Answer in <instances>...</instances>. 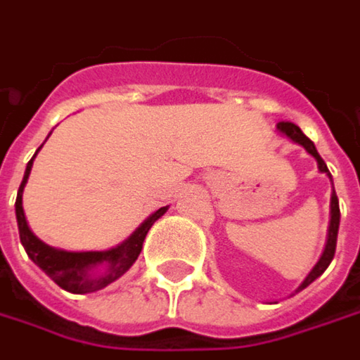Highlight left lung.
<instances>
[{
  "label": "left lung",
  "mask_w": 360,
  "mask_h": 360,
  "mask_svg": "<svg viewBox=\"0 0 360 360\" xmlns=\"http://www.w3.org/2000/svg\"><path fill=\"white\" fill-rule=\"evenodd\" d=\"M280 133L284 134V136H288L292 143H296V145H300V147H304L306 153L308 155H312L314 159H316V163H319V171L321 173H326L328 177H330V173H328V167L326 163L322 161V157L319 155V150L314 147V143L306 136L302 131H300V127H296L294 122H278V127H276ZM333 181V177H330ZM338 224H340V210H338V197L335 193V187H333V197H330V226H328V238H326V245H324V252H322L321 259L316 262V266L312 268V272L306 276V280L300 284V288L298 290H304L308 284H312L319 276H321L326 268H328V264L333 262L335 258V250H336V236H338Z\"/></svg>",
  "instance_id": "obj_1"
}]
</instances>
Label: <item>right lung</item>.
<instances>
[{"instance_id":"obj_1","label":"right lung","mask_w":360,"mask_h":360,"mask_svg":"<svg viewBox=\"0 0 360 360\" xmlns=\"http://www.w3.org/2000/svg\"><path fill=\"white\" fill-rule=\"evenodd\" d=\"M39 149H41V145H39ZM38 150H36V155H38ZM34 157L25 167L24 181L18 189V199H15V217H18V229H20V242L25 248V254L38 268L48 274L60 288L72 292V294H88V292H96V290L112 284L136 262L150 226L163 215L167 207L155 211L134 229L124 242L110 248V250H104V252H66V250L52 248V245L44 243L39 238L34 236V231L30 229L27 221H25L24 205H22V195H24V187L27 183V177H30L32 165H34Z\"/></svg>"}]
</instances>
